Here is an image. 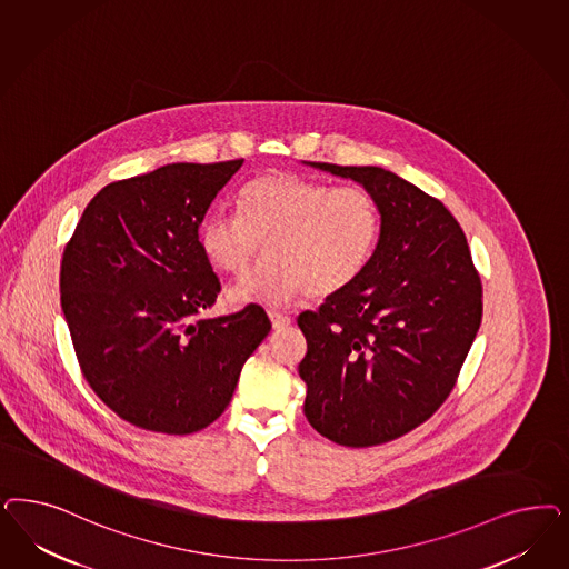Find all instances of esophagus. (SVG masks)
Listing matches in <instances>:
<instances>
[{
  "instance_id": "esophagus-1",
  "label": "esophagus",
  "mask_w": 569,
  "mask_h": 569,
  "mask_svg": "<svg viewBox=\"0 0 569 569\" xmlns=\"http://www.w3.org/2000/svg\"><path fill=\"white\" fill-rule=\"evenodd\" d=\"M268 316H270V320H272V327H274V330L287 329V327L291 325V318H289V316H284V313L270 312Z\"/></svg>"
}]
</instances>
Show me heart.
<instances>
[{
  "label": "heart",
  "instance_id": "heart-1",
  "mask_svg": "<svg viewBox=\"0 0 569 569\" xmlns=\"http://www.w3.org/2000/svg\"><path fill=\"white\" fill-rule=\"evenodd\" d=\"M240 209H213L199 232L202 256L226 274H247L266 244L270 259L228 291L234 306H282L299 291L343 293L367 272L381 239L379 202L358 183L268 173L242 190Z\"/></svg>",
  "mask_w": 569,
  "mask_h": 569
}]
</instances>
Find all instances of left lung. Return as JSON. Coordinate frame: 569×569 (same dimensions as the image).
I'll list each match as a JSON object with an SVG mask.
<instances>
[{"mask_svg":"<svg viewBox=\"0 0 569 569\" xmlns=\"http://www.w3.org/2000/svg\"><path fill=\"white\" fill-rule=\"evenodd\" d=\"M306 166L365 186L381 239L356 284L297 318L303 412L335 443H386L450 396L481 322V280L459 221L415 183L383 167Z\"/></svg>","mask_w":569,"mask_h":569,"instance_id":"8db88e82","label":"left lung"}]
</instances>
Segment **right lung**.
<instances>
[{
    "mask_svg": "<svg viewBox=\"0 0 569 569\" xmlns=\"http://www.w3.org/2000/svg\"><path fill=\"white\" fill-rule=\"evenodd\" d=\"M242 159L171 163L104 186L69 240L60 303L96 396L140 429L186 436L216 421L272 329L251 303L202 318L220 278L199 228Z\"/></svg>",
    "mask_w": 569,
    "mask_h": 569,
    "instance_id": "obj_1",
    "label": "right lung"
}]
</instances>
